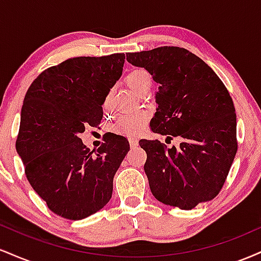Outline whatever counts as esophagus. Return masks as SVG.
Segmentation results:
<instances>
[{
  "label": "esophagus",
  "mask_w": 261,
  "mask_h": 261,
  "mask_svg": "<svg viewBox=\"0 0 261 261\" xmlns=\"http://www.w3.org/2000/svg\"><path fill=\"white\" fill-rule=\"evenodd\" d=\"M128 142H130V147L131 148H136L137 146H139V141L136 139H130L128 140Z\"/></svg>",
  "instance_id": "1"
}]
</instances>
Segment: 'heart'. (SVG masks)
<instances>
[{"label": "heart", "mask_w": 261, "mask_h": 261, "mask_svg": "<svg viewBox=\"0 0 261 261\" xmlns=\"http://www.w3.org/2000/svg\"><path fill=\"white\" fill-rule=\"evenodd\" d=\"M149 82H151V76H149L147 71L142 70V68H135V70L130 71L126 76V83L134 92H139L146 83ZM107 104L108 100L106 106ZM147 120L148 118L145 113L121 116L113 125V131L119 135H122V136H135V135L140 134L145 128Z\"/></svg>", "instance_id": "1"}]
</instances>
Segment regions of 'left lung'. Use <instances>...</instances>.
I'll use <instances>...</instances> for the list:
<instances>
[{
    "label": "left lung",
    "mask_w": 261,
    "mask_h": 261,
    "mask_svg": "<svg viewBox=\"0 0 261 261\" xmlns=\"http://www.w3.org/2000/svg\"><path fill=\"white\" fill-rule=\"evenodd\" d=\"M126 60L160 85L151 130L181 139L172 148L157 140L139 142L147 153L143 169L152 194L181 210L210 201L222 189L238 147L228 91L207 64L182 47L128 53Z\"/></svg>",
    "instance_id": "1"
}]
</instances>
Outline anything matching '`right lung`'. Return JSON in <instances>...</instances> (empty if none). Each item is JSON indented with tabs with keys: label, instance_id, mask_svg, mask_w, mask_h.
<instances>
[{
	"label": "right lung",
	"instance_id": "add662e5",
	"mask_svg": "<svg viewBox=\"0 0 261 261\" xmlns=\"http://www.w3.org/2000/svg\"><path fill=\"white\" fill-rule=\"evenodd\" d=\"M125 54L68 59L45 70L27 91L16 148L32 188L54 214L82 220L109 202L113 179L130 149L113 134L97 151L80 135L97 126Z\"/></svg>",
	"mask_w": 261,
	"mask_h": 261
}]
</instances>
